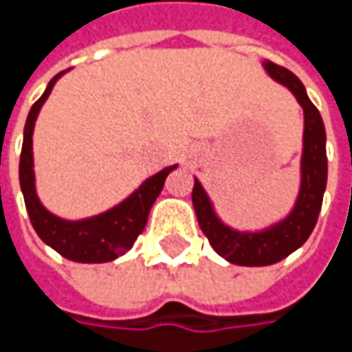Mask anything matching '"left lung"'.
<instances>
[{"label":"left lung","instance_id":"8db88e82","mask_svg":"<svg viewBox=\"0 0 352 352\" xmlns=\"http://www.w3.org/2000/svg\"><path fill=\"white\" fill-rule=\"evenodd\" d=\"M264 68L272 80L286 86L304 107V155H302V186L292 213L280 223L261 233L233 231L219 221L211 208L201 184L194 182L192 201L197 223L217 254L239 266H268L280 263L296 249H300L318 223L323 192L327 186V153H325V127L318 107L309 102L304 84L284 66L264 60Z\"/></svg>","mask_w":352,"mask_h":352}]
</instances>
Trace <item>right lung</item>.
Returning a JSON list of instances; mask_svg holds the SVG:
<instances>
[{"instance_id":"add662e5","label":"right lung","mask_w":352,"mask_h":352,"mask_svg":"<svg viewBox=\"0 0 352 352\" xmlns=\"http://www.w3.org/2000/svg\"><path fill=\"white\" fill-rule=\"evenodd\" d=\"M64 72L56 74L48 82L45 94L33 103L27 117L19 162L21 190H23L25 206H27L34 231L47 245L74 263H109V261H116L117 256L125 254L137 241V236L141 235L148 219V211L160 194L166 176L176 168V164L151 176L123 204L96 217L82 219V221H66L45 210L34 192L33 129L43 103L48 98L54 82Z\"/></svg>"}]
</instances>
